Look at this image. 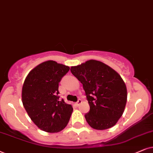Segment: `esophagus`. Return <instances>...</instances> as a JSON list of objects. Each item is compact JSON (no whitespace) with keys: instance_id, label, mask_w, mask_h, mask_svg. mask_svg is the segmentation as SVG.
Masks as SVG:
<instances>
[{"instance_id":"esophagus-1","label":"esophagus","mask_w":153,"mask_h":153,"mask_svg":"<svg viewBox=\"0 0 153 153\" xmlns=\"http://www.w3.org/2000/svg\"><path fill=\"white\" fill-rule=\"evenodd\" d=\"M81 103H82V100H81V99H78V101H77L75 104H76L77 106H79V105H80Z\"/></svg>"}]
</instances>
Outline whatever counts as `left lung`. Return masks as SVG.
Returning a JSON list of instances; mask_svg holds the SVG:
<instances>
[{
	"mask_svg": "<svg viewBox=\"0 0 153 153\" xmlns=\"http://www.w3.org/2000/svg\"><path fill=\"white\" fill-rule=\"evenodd\" d=\"M82 83L90 110L85 115L93 129H109L117 123L125 111L127 87L121 76L111 67L96 60L71 68Z\"/></svg>",
	"mask_w": 153,
	"mask_h": 153,
	"instance_id": "8db88e82",
	"label": "left lung"
}]
</instances>
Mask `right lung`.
<instances>
[{
  "label": "right lung",
  "instance_id": "1",
  "mask_svg": "<svg viewBox=\"0 0 153 153\" xmlns=\"http://www.w3.org/2000/svg\"><path fill=\"white\" fill-rule=\"evenodd\" d=\"M68 66L48 61L28 73L22 87V103L32 121L42 131L55 133L68 125L72 105L59 101V83Z\"/></svg>",
  "mask_w": 153,
  "mask_h": 153
}]
</instances>
